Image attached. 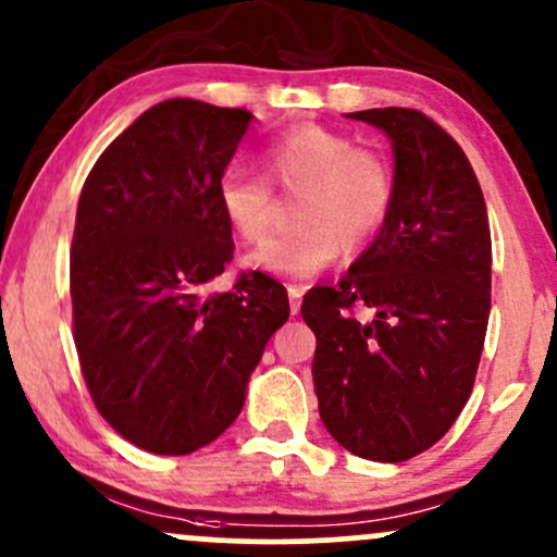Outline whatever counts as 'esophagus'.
<instances>
[{
    "instance_id": "34e87169",
    "label": "esophagus",
    "mask_w": 557,
    "mask_h": 557,
    "mask_svg": "<svg viewBox=\"0 0 557 557\" xmlns=\"http://www.w3.org/2000/svg\"><path fill=\"white\" fill-rule=\"evenodd\" d=\"M300 296H304V285H287V298H290V314L293 317L300 311Z\"/></svg>"
}]
</instances>
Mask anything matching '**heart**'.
<instances>
[{"label": "heart", "mask_w": 557, "mask_h": 557, "mask_svg": "<svg viewBox=\"0 0 557 557\" xmlns=\"http://www.w3.org/2000/svg\"><path fill=\"white\" fill-rule=\"evenodd\" d=\"M267 172L287 194H300L296 227L267 238L246 264L267 274L306 280L343 251L374 238L393 203L387 162L330 127L306 123L274 138L264 151ZM220 207L230 227L253 243L270 227L274 194L257 172L233 164L220 181Z\"/></svg>", "instance_id": "b5f03b06"}]
</instances>
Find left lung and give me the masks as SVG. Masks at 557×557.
I'll return each mask as SVG.
<instances>
[{"label": "left lung", "mask_w": 557, "mask_h": 557, "mask_svg": "<svg viewBox=\"0 0 557 557\" xmlns=\"http://www.w3.org/2000/svg\"><path fill=\"white\" fill-rule=\"evenodd\" d=\"M393 144V203L335 287L306 293L319 417L354 456L400 463L463 411L490 319L492 238L463 149L403 107L345 114ZM361 310L363 318L358 314Z\"/></svg>", "instance_id": "1"}]
</instances>
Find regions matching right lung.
Returning <instances> with one entry per match:
<instances>
[{"instance_id":"obj_1","label":"right lung","mask_w":557,"mask_h":557,"mask_svg":"<svg viewBox=\"0 0 557 557\" xmlns=\"http://www.w3.org/2000/svg\"><path fill=\"white\" fill-rule=\"evenodd\" d=\"M253 114L168 99L88 172L70 251L75 348L99 413L127 443L185 456L238 419L251 372L290 317L261 272L233 261L220 181Z\"/></svg>"}]
</instances>
